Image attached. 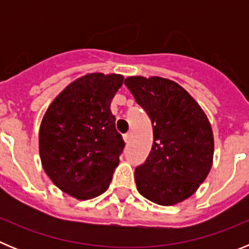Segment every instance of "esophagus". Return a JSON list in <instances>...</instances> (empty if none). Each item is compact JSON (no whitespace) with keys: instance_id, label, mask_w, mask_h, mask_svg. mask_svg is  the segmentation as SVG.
<instances>
[{"instance_id":"34e87169","label":"esophagus","mask_w":249,"mask_h":249,"mask_svg":"<svg viewBox=\"0 0 249 249\" xmlns=\"http://www.w3.org/2000/svg\"><path fill=\"white\" fill-rule=\"evenodd\" d=\"M131 138H132V133H131V132H129V133H126V135L123 136V140H124V142H126V143H129V141H131Z\"/></svg>"}]
</instances>
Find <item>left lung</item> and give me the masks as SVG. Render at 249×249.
Segmentation results:
<instances>
[{
  "label": "left lung",
  "instance_id": "1",
  "mask_svg": "<svg viewBox=\"0 0 249 249\" xmlns=\"http://www.w3.org/2000/svg\"><path fill=\"white\" fill-rule=\"evenodd\" d=\"M153 127V144L136 167L137 190L160 206L184 201L197 191L212 167L213 133L203 109L188 92L162 77L124 80Z\"/></svg>",
  "mask_w": 249,
  "mask_h": 249
}]
</instances>
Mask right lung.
Here are the masks:
<instances>
[{"mask_svg":"<svg viewBox=\"0 0 249 249\" xmlns=\"http://www.w3.org/2000/svg\"><path fill=\"white\" fill-rule=\"evenodd\" d=\"M122 83L121 74H86L68 85L43 116V169L59 190L74 198L102 195L118 166L124 141L109 107Z\"/></svg>","mask_w":249,"mask_h":249,"instance_id":"obj_1","label":"right lung"}]
</instances>
